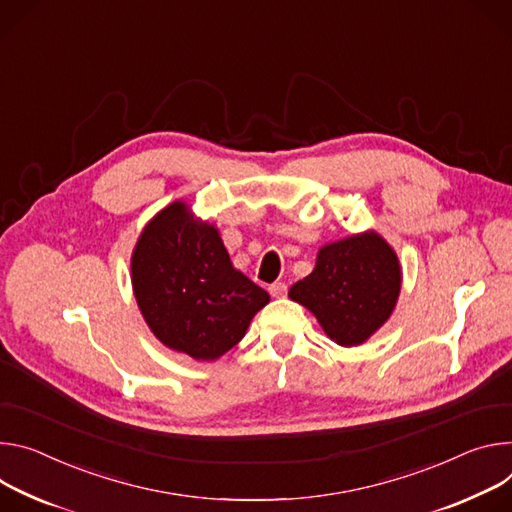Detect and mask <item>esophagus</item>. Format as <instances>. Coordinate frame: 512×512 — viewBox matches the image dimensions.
<instances>
[{
    "mask_svg": "<svg viewBox=\"0 0 512 512\" xmlns=\"http://www.w3.org/2000/svg\"><path fill=\"white\" fill-rule=\"evenodd\" d=\"M286 292H288V286H286L284 282H275V284L269 286V294H271L273 298H284Z\"/></svg>",
    "mask_w": 512,
    "mask_h": 512,
    "instance_id": "34e87169",
    "label": "esophagus"
}]
</instances>
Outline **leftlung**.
Returning <instances> with one entry per match:
<instances>
[{
  "label": "left lung",
  "mask_w": 512,
  "mask_h": 512,
  "mask_svg": "<svg viewBox=\"0 0 512 512\" xmlns=\"http://www.w3.org/2000/svg\"><path fill=\"white\" fill-rule=\"evenodd\" d=\"M402 269L394 249L374 230L320 247L310 275L288 296L306 306L341 347L365 343L394 312Z\"/></svg>",
  "instance_id": "left-lung-1"
}]
</instances>
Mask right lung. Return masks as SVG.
I'll return each instance as SVG.
<instances>
[{
    "label": "right lung",
    "mask_w": 512,
    "mask_h": 512,
    "mask_svg": "<svg viewBox=\"0 0 512 512\" xmlns=\"http://www.w3.org/2000/svg\"><path fill=\"white\" fill-rule=\"evenodd\" d=\"M132 290L153 335L169 349L214 361L235 347L269 294L232 267L218 228L177 200L141 232Z\"/></svg>",
    "instance_id": "right-lung-1"
}]
</instances>
